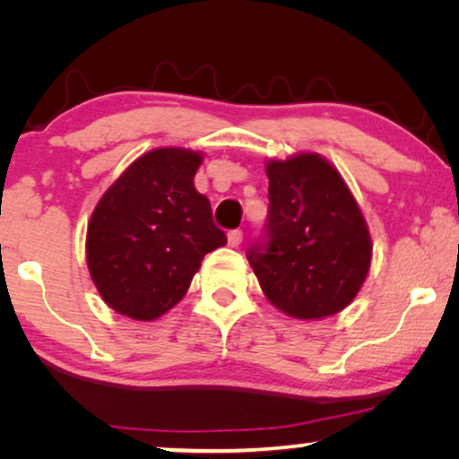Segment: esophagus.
Instances as JSON below:
<instances>
[{
	"mask_svg": "<svg viewBox=\"0 0 459 459\" xmlns=\"http://www.w3.org/2000/svg\"><path fill=\"white\" fill-rule=\"evenodd\" d=\"M240 242H242V231L240 230H231L228 234V247L238 248V247H240Z\"/></svg>",
	"mask_w": 459,
	"mask_h": 459,
	"instance_id": "34e87169",
	"label": "esophagus"
}]
</instances>
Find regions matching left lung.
I'll list each match as a JSON object with an SVG mask.
<instances>
[{"instance_id":"8db88e82","label":"left lung","mask_w":459,"mask_h":459,"mask_svg":"<svg viewBox=\"0 0 459 459\" xmlns=\"http://www.w3.org/2000/svg\"><path fill=\"white\" fill-rule=\"evenodd\" d=\"M267 244L248 250L261 290L294 319L353 303L369 273L372 238L338 169L317 152L267 160Z\"/></svg>"}]
</instances>
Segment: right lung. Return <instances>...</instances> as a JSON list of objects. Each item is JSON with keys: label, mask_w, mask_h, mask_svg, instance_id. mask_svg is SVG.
Masks as SVG:
<instances>
[{"label": "right lung", "mask_w": 459, "mask_h": 459, "mask_svg": "<svg viewBox=\"0 0 459 459\" xmlns=\"http://www.w3.org/2000/svg\"><path fill=\"white\" fill-rule=\"evenodd\" d=\"M203 152L154 148L102 194L87 223V269L104 303L152 322L186 297L204 255L223 247L211 203L194 187Z\"/></svg>", "instance_id": "obj_1"}]
</instances>
